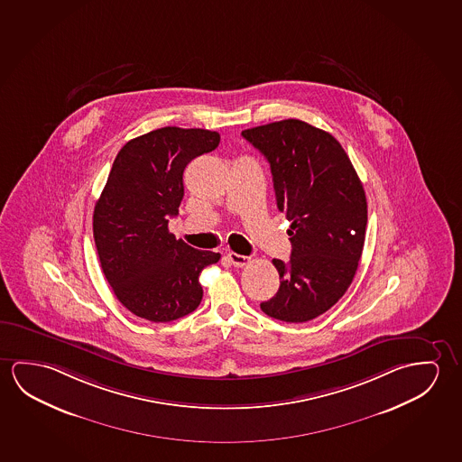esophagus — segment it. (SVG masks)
<instances>
[{"label":"esophagus","instance_id":"esophagus-1","mask_svg":"<svg viewBox=\"0 0 462 462\" xmlns=\"http://www.w3.org/2000/svg\"><path fill=\"white\" fill-rule=\"evenodd\" d=\"M227 258H229V262L235 264V266H237V268H242V266L250 263L249 256L239 255V254H235V252H229Z\"/></svg>","mask_w":462,"mask_h":462}]
</instances>
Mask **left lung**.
Wrapping results in <instances>:
<instances>
[{"mask_svg":"<svg viewBox=\"0 0 462 462\" xmlns=\"http://www.w3.org/2000/svg\"><path fill=\"white\" fill-rule=\"evenodd\" d=\"M242 136L270 162L279 212L291 221V260H273L281 284L260 308L279 321H311L342 299L358 270L367 223L363 184L340 143L307 122L287 118Z\"/></svg>","mask_w":462,"mask_h":462,"instance_id":"obj_1","label":"left lung"}]
</instances>
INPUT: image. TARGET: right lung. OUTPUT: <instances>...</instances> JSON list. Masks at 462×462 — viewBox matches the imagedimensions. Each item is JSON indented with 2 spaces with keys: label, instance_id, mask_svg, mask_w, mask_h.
<instances>
[{
  "label": "right lung",
  "instance_id": "add662e5",
  "mask_svg": "<svg viewBox=\"0 0 462 462\" xmlns=\"http://www.w3.org/2000/svg\"><path fill=\"white\" fill-rule=\"evenodd\" d=\"M218 144L217 132L165 126L128 141L116 157L96 202L93 235L104 276L133 315L175 321L202 300L199 274L220 254L176 239L169 217L183 200L186 165Z\"/></svg>",
  "mask_w": 462,
  "mask_h": 462
}]
</instances>
